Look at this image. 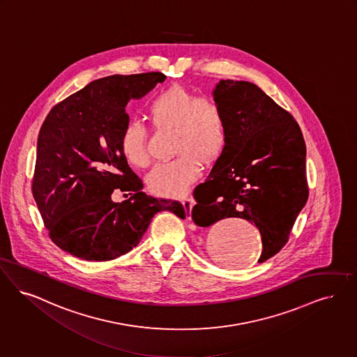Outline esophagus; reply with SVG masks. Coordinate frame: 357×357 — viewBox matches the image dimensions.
<instances>
[{"label":"esophagus","instance_id":"34e87169","mask_svg":"<svg viewBox=\"0 0 357 357\" xmlns=\"http://www.w3.org/2000/svg\"><path fill=\"white\" fill-rule=\"evenodd\" d=\"M182 203H183V207H185V211H187V214L190 215L191 213V208H192V206H194V199L191 198V197H183L182 198Z\"/></svg>","mask_w":357,"mask_h":357}]
</instances>
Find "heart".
Returning a JSON list of instances; mask_svg holds the SVG:
<instances>
[{
	"label": "heart",
	"mask_w": 357,
	"mask_h": 357,
	"mask_svg": "<svg viewBox=\"0 0 357 357\" xmlns=\"http://www.w3.org/2000/svg\"><path fill=\"white\" fill-rule=\"evenodd\" d=\"M147 114L155 128L174 126L175 157L158 163L147 175V185L159 195L183 194L202 170L203 160L211 163L223 154L229 139V112L211 96H197L185 86L160 90L147 103ZM147 128L128 122L121 134V150L128 163L144 167L150 162Z\"/></svg>",
	"instance_id": "obj_1"
}]
</instances>
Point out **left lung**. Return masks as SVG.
Here are the masks:
<instances>
[{
    "label": "left lung",
    "instance_id": "1",
    "mask_svg": "<svg viewBox=\"0 0 357 357\" xmlns=\"http://www.w3.org/2000/svg\"><path fill=\"white\" fill-rule=\"evenodd\" d=\"M214 97L229 112V144L195 187L191 218L202 227L225 218L254 223L263 263L284 247L308 199L305 142L294 116L251 82L223 79Z\"/></svg>",
    "mask_w": 357,
    "mask_h": 357
}]
</instances>
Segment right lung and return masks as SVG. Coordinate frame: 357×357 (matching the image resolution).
Listing matches in <instances>:
<instances>
[{"label": "right lung", "mask_w": 357, "mask_h": 357, "mask_svg": "<svg viewBox=\"0 0 357 357\" xmlns=\"http://www.w3.org/2000/svg\"><path fill=\"white\" fill-rule=\"evenodd\" d=\"M165 79L159 72L100 78L57 103L43 121L33 197L50 239L73 257L112 260L141 242L159 211L185 219L178 200L143 192L121 150L128 100L142 98ZM116 188L132 197L115 204Z\"/></svg>", "instance_id": "obj_1"}]
</instances>
